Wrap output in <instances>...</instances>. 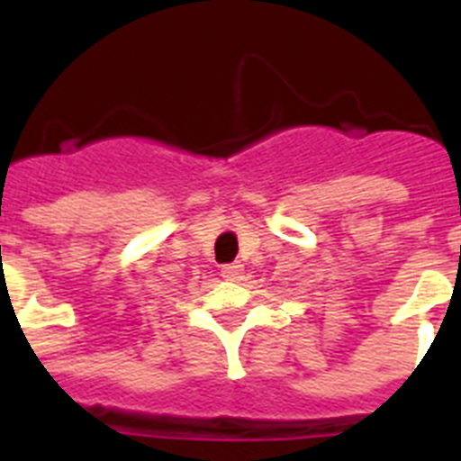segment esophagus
Here are the masks:
<instances>
[{
  "instance_id": "34e87169",
  "label": "esophagus",
  "mask_w": 461,
  "mask_h": 461,
  "mask_svg": "<svg viewBox=\"0 0 461 461\" xmlns=\"http://www.w3.org/2000/svg\"><path fill=\"white\" fill-rule=\"evenodd\" d=\"M242 272H244V267L240 266V263H226V266H221V276L228 281L240 279V276H242Z\"/></svg>"
}]
</instances>
